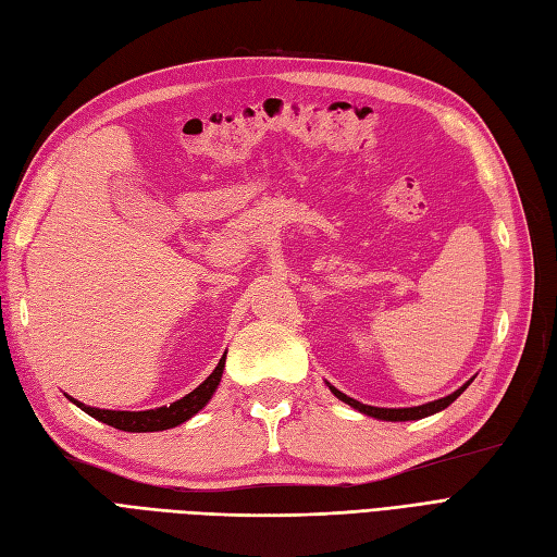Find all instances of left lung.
<instances>
[{"label":"left lung","instance_id":"1","mask_svg":"<svg viewBox=\"0 0 557 557\" xmlns=\"http://www.w3.org/2000/svg\"><path fill=\"white\" fill-rule=\"evenodd\" d=\"M471 382H473V377H471L469 382H466L463 386H459L457 391H453V394H449V396L438 398V400H431V403H424V405H414V408H374V405H366V403H360V400H356V398H349L347 394H342V391L335 388L333 384H327V386H330V391H333V394H335L342 403L351 405L354 410L363 412V414H368V417L382 419V422H417V419L431 417V414H435V412L445 410L447 405H453V403L463 394V391L469 388Z\"/></svg>","mask_w":557,"mask_h":557}]
</instances>
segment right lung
I'll use <instances>...</instances> for the list:
<instances>
[{"label":"right lung","mask_w":557,"mask_h":557,"mask_svg":"<svg viewBox=\"0 0 557 557\" xmlns=\"http://www.w3.org/2000/svg\"><path fill=\"white\" fill-rule=\"evenodd\" d=\"M224 358H227V351L222 354L218 368L208 374V377L189 391L187 396H183L180 400L163 405V408H154V410H140V412H128V410H100V408H91V405H84L82 400L67 396L77 408H82L86 414H91L98 422L114 426L119 431H131V433H147V431H166L173 429L177 424H185L187 419H191L199 410H203L208 400L213 398L215 388L220 386L222 380V370H224Z\"/></svg>","instance_id":"obj_1"}]
</instances>
